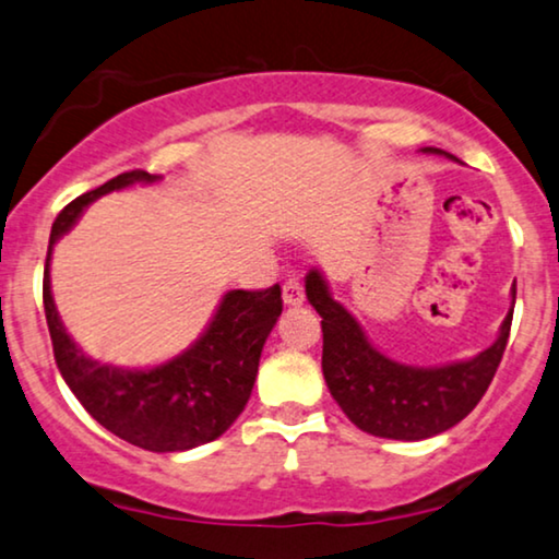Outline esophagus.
<instances>
[{
    "label": "esophagus",
    "instance_id": "esophagus-1",
    "mask_svg": "<svg viewBox=\"0 0 559 559\" xmlns=\"http://www.w3.org/2000/svg\"><path fill=\"white\" fill-rule=\"evenodd\" d=\"M282 300H285V306H302V300H306V289H302L297 274H289L285 285H282Z\"/></svg>",
    "mask_w": 559,
    "mask_h": 559
}]
</instances>
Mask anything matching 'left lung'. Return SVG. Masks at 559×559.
<instances>
[{
    "mask_svg": "<svg viewBox=\"0 0 559 559\" xmlns=\"http://www.w3.org/2000/svg\"><path fill=\"white\" fill-rule=\"evenodd\" d=\"M426 154H444L424 148ZM454 158V156H449ZM310 306L323 318V377L333 401L354 426L382 439L418 441L452 429L480 403L509 344L513 310L496 344L467 361L444 367H411L388 359L367 342L354 316L329 293L321 272L306 277ZM516 300V287H513Z\"/></svg>",
    "mask_w": 559,
    "mask_h": 559,
    "instance_id": "left-lung-1",
    "label": "left lung"
}]
</instances>
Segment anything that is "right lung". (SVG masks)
Segmentation results:
<instances>
[{"label":"right lung","instance_id":"1","mask_svg":"<svg viewBox=\"0 0 559 559\" xmlns=\"http://www.w3.org/2000/svg\"><path fill=\"white\" fill-rule=\"evenodd\" d=\"M156 174L133 169L69 202L50 228L43 308L53 357L71 393L97 424L148 452H185L228 431L249 403L264 342L282 313V289H230L190 349L154 369H120L86 357L63 329L50 295V251L92 200Z\"/></svg>","mask_w":559,"mask_h":559}]
</instances>
